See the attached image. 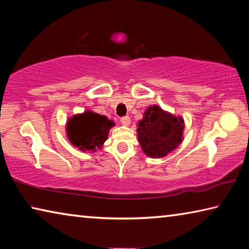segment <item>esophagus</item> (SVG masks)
<instances>
[{
  "label": "esophagus",
  "instance_id": "1",
  "mask_svg": "<svg viewBox=\"0 0 249 249\" xmlns=\"http://www.w3.org/2000/svg\"><path fill=\"white\" fill-rule=\"evenodd\" d=\"M121 123L123 124V125H125V126L129 125V124H130L129 116H123V117H121Z\"/></svg>",
  "mask_w": 249,
  "mask_h": 249
}]
</instances>
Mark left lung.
<instances>
[{"label": "left lung", "instance_id": "left-lung-1", "mask_svg": "<svg viewBox=\"0 0 249 249\" xmlns=\"http://www.w3.org/2000/svg\"><path fill=\"white\" fill-rule=\"evenodd\" d=\"M183 128L181 117L171 115L154 105L147 108L144 119L138 124V141L147 156L165 157L182 142Z\"/></svg>", "mask_w": 249, "mask_h": 249}]
</instances>
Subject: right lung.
I'll return each instance as SVG.
<instances>
[{"mask_svg": "<svg viewBox=\"0 0 249 249\" xmlns=\"http://www.w3.org/2000/svg\"><path fill=\"white\" fill-rule=\"evenodd\" d=\"M114 125L107 116L91 111L74 115L67 123V135L72 145L81 150H96L107 141L109 128Z\"/></svg>", "mask_w": 249, "mask_h": 249, "instance_id": "obj_1", "label": "right lung"}]
</instances>
